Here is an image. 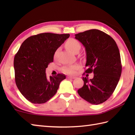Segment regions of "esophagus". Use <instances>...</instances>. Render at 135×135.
Instances as JSON below:
<instances>
[{"label": "esophagus", "instance_id": "obj_1", "mask_svg": "<svg viewBox=\"0 0 135 135\" xmlns=\"http://www.w3.org/2000/svg\"><path fill=\"white\" fill-rule=\"evenodd\" d=\"M67 78H68V79H75V77L71 76H67Z\"/></svg>", "mask_w": 135, "mask_h": 135}]
</instances>
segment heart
<instances>
[{"label": "heart", "mask_w": 135, "mask_h": 135, "mask_svg": "<svg viewBox=\"0 0 135 135\" xmlns=\"http://www.w3.org/2000/svg\"><path fill=\"white\" fill-rule=\"evenodd\" d=\"M65 46L67 49L70 51L71 52L75 53L76 51L79 50L81 47L79 42L75 39H68L65 44ZM78 68V65H73L65 66L62 68V71L65 74H73L76 70Z\"/></svg>", "instance_id": "1"}]
</instances>
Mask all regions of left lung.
I'll return each instance as SVG.
<instances>
[{"mask_svg":"<svg viewBox=\"0 0 135 135\" xmlns=\"http://www.w3.org/2000/svg\"><path fill=\"white\" fill-rule=\"evenodd\" d=\"M85 47L86 73H93L92 79L83 77L79 95L92 104L105 102L113 93L122 72L119 49L115 41L103 31L93 29L75 34Z\"/></svg>","mask_w":135,"mask_h":135,"instance_id":"8db88e82","label":"left lung"}]
</instances>
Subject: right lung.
I'll return each mask as SVG.
<instances>
[{
	"mask_svg": "<svg viewBox=\"0 0 135 135\" xmlns=\"http://www.w3.org/2000/svg\"><path fill=\"white\" fill-rule=\"evenodd\" d=\"M70 34L42 33L31 36L22 43L14 56L15 81L28 101L42 104L57 92L65 75L59 74L47 79L46 68L53 61L54 54Z\"/></svg>",
	"mask_w": 135,
	"mask_h": 135,
	"instance_id": "right-lung-1",
	"label": "right lung"
}]
</instances>
